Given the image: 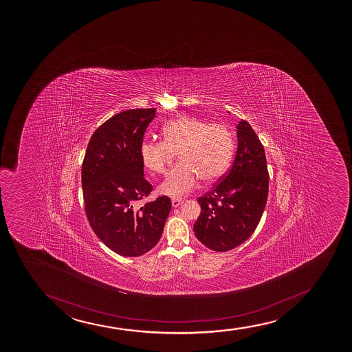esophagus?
Listing matches in <instances>:
<instances>
[{"instance_id":"obj_1","label":"esophagus","mask_w":352,"mask_h":352,"mask_svg":"<svg viewBox=\"0 0 352 352\" xmlns=\"http://www.w3.org/2000/svg\"><path fill=\"white\" fill-rule=\"evenodd\" d=\"M183 203V199H179V198H174V199H171V204L174 208H177V206H181Z\"/></svg>"}]
</instances>
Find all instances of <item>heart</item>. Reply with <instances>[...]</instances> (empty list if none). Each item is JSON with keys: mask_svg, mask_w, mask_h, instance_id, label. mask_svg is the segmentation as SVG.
Wrapping results in <instances>:
<instances>
[{"mask_svg": "<svg viewBox=\"0 0 352 352\" xmlns=\"http://www.w3.org/2000/svg\"><path fill=\"white\" fill-rule=\"evenodd\" d=\"M163 141H144L140 157L146 169L166 174L175 154L179 163L160 186V192L181 197L194 190L199 178L210 183L226 171L234 153V138L228 126L196 118H176L162 128Z\"/></svg>", "mask_w": 352, "mask_h": 352, "instance_id": "1", "label": "heart"}]
</instances>
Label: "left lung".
<instances>
[{"label": "left lung", "mask_w": 352, "mask_h": 352, "mask_svg": "<svg viewBox=\"0 0 352 352\" xmlns=\"http://www.w3.org/2000/svg\"><path fill=\"white\" fill-rule=\"evenodd\" d=\"M237 138L239 146L230 169L197 199L202 211L194 224L195 234L217 252L239 247L254 234L269 194L264 148L247 121L237 124Z\"/></svg>", "instance_id": "obj_1"}]
</instances>
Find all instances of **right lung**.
<instances>
[{
	"instance_id": "right-lung-1",
	"label": "right lung",
	"mask_w": 352,
	"mask_h": 352,
	"mask_svg": "<svg viewBox=\"0 0 352 352\" xmlns=\"http://www.w3.org/2000/svg\"><path fill=\"white\" fill-rule=\"evenodd\" d=\"M155 116L156 108L113 115L95 130L82 163L88 222L110 250L126 257L144 255L157 244L171 210L168 196L138 204L153 191L140 146Z\"/></svg>"
}]
</instances>
